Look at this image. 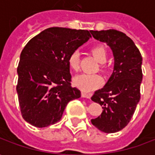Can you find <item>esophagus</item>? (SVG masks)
I'll use <instances>...</instances> for the list:
<instances>
[{
  "label": "esophagus",
  "instance_id": "34e87169",
  "mask_svg": "<svg viewBox=\"0 0 155 155\" xmlns=\"http://www.w3.org/2000/svg\"><path fill=\"white\" fill-rule=\"evenodd\" d=\"M81 96L83 98H86V99H91V94L85 93V92H81Z\"/></svg>",
  "mask_w": 155,
  "mask_h": 155
}]
</instances>
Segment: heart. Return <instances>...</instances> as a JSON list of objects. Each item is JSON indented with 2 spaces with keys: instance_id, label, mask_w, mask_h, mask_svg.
<instances>
[{
  "instance_id": "heart-1",
  "label": "heart",
  "mask_w": 155,
  "mask_h": 155,
  "mask_svg": "<svg viewBox=\"0 0 155 155\" xmlns=\"http://www.w3.org/2000/svg\"><path fill=\"white\" fill-rule=\"evenodd\" d=\"M92 54L100 63H104L107 60V52L103 45H96L91 50ZM68 64L72 70H77L80 65V52L74 51L68 57ZM74 84L84 92L94 91L101 86L103 79L97 74H77L73 80Z\"/></svg>"
}]
</instances>
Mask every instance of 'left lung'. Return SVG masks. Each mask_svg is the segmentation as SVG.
I'll use <instances>...</instances> for the list:
<instances>
[{
    "label": "left lung",
    "instance_id": "8db88e82",
    "mask_svg": "<svg viewBox=\"0 0 155 155\" xmlns=\"http://www.w3.org/2000/svg\"><path fill=\"white\" fill-rule=\"evenodd\" d=\"M91 33L95 40L110 46L114 59V71L107 83L91 97L103 109L91 123L102 132L115 133L129 124L140 100L142 56L134 41L123 32L111 29Z\"/></svg>",
    "mask_w": 155,
    "mask_h": 155
}]
</instances>
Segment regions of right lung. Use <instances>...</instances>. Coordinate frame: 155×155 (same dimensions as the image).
I'll return each mask as SVG.
<instances>
[{
    "label": "right lung",
    "mask_w": 155,
    "mask_h": 155,
    "mask_svg": "<svg viewBox=\"0 0 155 155\" xmlns=\"http://www.w3.org/2000/svg\"><path fill=\"white\" fill-rule=\"evenodd\" d=\"M91 37L85 30L51 27L25 45L16 91L26 122L38 128L57 123L68 103L81 97V91L71 86L68 57Z\"/></svg>",
    "instance_id": "right-lung-1"
}]
</instances>
